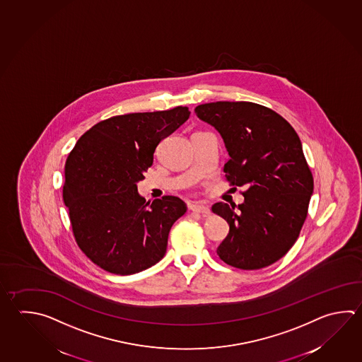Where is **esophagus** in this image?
<instances>
[{
  "instance_id": "34e87169",
  "label": "esophagus",
  "mask_w": 362,
  "mask_h": 362,
  "mask_svg": "<svg viewBox=\"0 0 362 362\" xmlns=\"http://www.w3.org/2000/svg\"><path fill=\"white\" fill-rule=\"evenodd\" d=\"M189 209H191L192 211L197 212V214H201V215H204V216H207V215H210V209L205 205H199V204H193V205L189 206Z\"/></svg>"
}]
</instances>
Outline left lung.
<instances>
[{
	"mask_svg": "<svg viewBox=\"0 0 362 362\" xmlns=\"http://www.w3.org/2000/svg\"><path fill=\"white\" fill-rule=\"evenodd\" d=\"M194 111L224 139L230 156L226 179L247 188L238 211L224 202L212 206L229 224L218 257L243 270L269 267L298 238L314 192L300 136L284 117L257 103L218 101Z\"/></svg>",
	"mask_w": 362,
	"mask_h": 362,
	"instance_id": "left-lung-1",
	"label": "left lung"
}]
</instances>
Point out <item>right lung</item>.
<instances>
[{"mask_svg":"<svg viewBox=\"0 0 362 362\" xmlns=\"http://www.w3.org/2000/svg\"><path fill=\"white\" fill-rule=\"evenodd\" d=\"M189 114L177 106L112 116L87 130L70 152L64 204L78 246L103 270L130 275L164 257L171 226L187 206L175 196L146 204L136 183L153 163L158 144Z\"/></svg>","mask_w":362,"mask_h":362,"instance_id":"right-lung-1","label":"right lung"}]
</instances>
